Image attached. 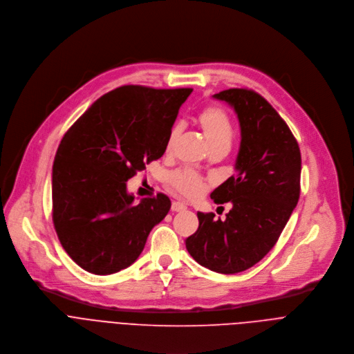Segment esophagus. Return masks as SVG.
I'll use <instances>...</instances> for the list:
<instances>
[{
	"instance_id": "obj_1",
	"label": "esophagus",
	"mask_w": 354,
	"mask_h": 354,
	"mask_svg": "<svg viewBox=\"0 0 354 354\" xmlns=\"http://www.w3.org/2000/svg\"><path fill=\"white\" fill-rule=\"evenodd\" d=\"M185 209H187L185 203H183V202H180V201H174V202L171 203V210H173V212H181V210H185Z\"/></svg>"
}]
</instances>
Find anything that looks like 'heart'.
Returning a JSON list of instances; mask_svg holds the SVG:
<instances>
[{
  "instance_id": "obj_1",
  "label": "heart",
  "mask_w": 354,
  "mask_h": 354,
  "mask_svg": "<svg viewBox=\"0 0 354 354\" xmlns=\"http://www.w3.org/2000/svg\"><path fill=\"white\" fill-rule=\"evenodd\" d=\"M198 122L210 151H229L233 142L234 127L227 111L219 106H207L198 115ZM180 135V125L170 129L166 149L170 151ZM167 183L180 194L194 198L205 189L203 178L189 169H178L169 174Z\"/></svg>"
}]
</instances>
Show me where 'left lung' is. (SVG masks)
<instances>
[{"label": "left lung", "instance_id": "obj_1", "mask_svg": "<svg viewBox=\"0 0 354 354\" xmlns=\"http://www.w3.org/2000/svg\"><path fill=\"white\" fill-rule=\"evenodd\" d=\"M237 113L241 144L236 174L210 198L232 202L225 221L198 212V230L185 240L191 257L218 273H239L259 262L276 244L300 198L301 153L290 128L251 89L214 95Z\"/></svg>", "mask_w": 354, "mask_h": 354}]
</instances>
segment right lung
Masks as SVG:
<instances>
[{"label": "right lung", "mask_w": 354, "mask_h": 354, "mask_svg": "<svg viewBox=\"0 0 354 354\" xmlns=\"http://www.w3.org/2000/svg\"><path fill=\"white\" fill-rule=\"evenodd\" d=\"M191 92L120 86L65 132L53 165V223L62 248L82 269L111 274L128 268L169 214L167 195L133 203L127 181L163 156Z\"/></svg>", "instance_id": "1"}]
</instances>
